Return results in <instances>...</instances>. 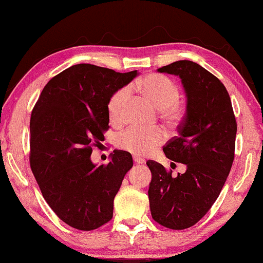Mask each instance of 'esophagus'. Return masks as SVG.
<instances>
[{
  "label": "esophagus",
  "instance_id": "1",
  "mask_svg": "<svg viewBox=\"0 0 263 263\" xmlns=\"http://www.w3.org/2000/svg\"><path fill=\"white\" fill-rule=\"evenodd\" d=\"M133 161H135L136 163H142L145 161V160L140 158V157H137V155H135V157H133Z\"/></svg>",
  "mask_w": 263,
  "mask_h": 263
}]
</instances>
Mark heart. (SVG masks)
Wrapping results in <instances>:
<instances>
[{
	"label": "heart",
	"instance_id": "obj_1",
	"mask_svg": "<svg viewBox=\"0 0 263 263\" xmlns=\"http://www.w3.org/2000/svg\"><path fill=\"white\" fill-rule=\"evenodd\" d=\"M152 103L160 109V115L169 125L175 126L183 118L184 109L180 103V88L167 77L159 74H151L135 83ZM131 97V89L128 87L119 88L108 101V114L110 122L118 125L125 119L126 108ZM166 140V133L160 127L141 128L131 126L119 133L117 146L137 157H146L154 153L162 142Z\"/></svg>",
	"mask_w": 263,
	"mask_h": 263
}]
</instances>
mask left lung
Instances as JSON below:
<instances>
[{"label":"left lung","instance_id":"1","mask_svg":"<svg viewBox=\"0 0 263 263\" xmlns=\"http://www.w3.org/2000/svg\"><path fill=\"white\" fill-rule=\"evenodd\" d=\"M158 72L179 75L188 99L179 136L163 146L166 157L184 163L186 171L174 177L148 160L149 208L158 224L184 230L206 215L225 184L234 160L237 121L225 86L202 66L180 60Z\"/></svg>","mask_w":263,"mask_h":263}]
</instances>
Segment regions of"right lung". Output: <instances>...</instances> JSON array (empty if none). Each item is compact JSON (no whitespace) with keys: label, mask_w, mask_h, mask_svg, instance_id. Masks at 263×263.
I'll use <instances>...</instances> for the list:
<instances>
[{"label":"right lung","mask_w":263,"mask_h":263,"mask_svg":"<svg viewBox=\"0 0 263 263\" xmlns=\"http://www.w3.org/2000/svg\"><path fill=\"white\" fill-rule=\"evenodd\" d=\"M137 74L74 65L47 82L33 106L31 171L48 205L77 230H96L111 220L115 196L133 166L126 151H114L100 167L90 155L109 128L110 96Z\"/></svg>","instance_id":"obj_1"}]
</instances>
